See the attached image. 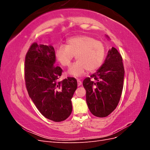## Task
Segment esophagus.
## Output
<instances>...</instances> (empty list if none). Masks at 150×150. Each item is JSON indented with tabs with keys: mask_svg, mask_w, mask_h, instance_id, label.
Wrapping results in <instances>:
<instances>
[{
	"mask_svg": "<svg viewBox=\"0 0 150 150\" xmlns=\"http://www.w3.org/2000/svg\"><path fill=\"white\" fill-rule=\"evenodd\" d=\"M77 81H78V86H79L82 84V82H81V81H80L79 79H77Z\"/></svg>",
	"mask_w": 150,
	"mask_h": 150,
	"instance_id": "34e87169",
	"label": "esophagus"
}]
</instances>
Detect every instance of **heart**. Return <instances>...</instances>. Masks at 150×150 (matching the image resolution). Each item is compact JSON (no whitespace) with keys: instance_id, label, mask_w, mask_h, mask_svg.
I'll return each mask as SVG.
<instances>
[{"instance_id":"heart-1","label":"heart","mask_w":150,"mask_h":150,"mask_svg":"<svg viewBox=\"0 0 150 150\" xmlns=\"http://www.w3.org/2000/svg\"><path fill=\"white\" fill-rule=\"evenodd\" d=\"M106 54L104 44L89 35H79L67 40L66 46L61 45L55 52L57 61L64 67H69L75 56L77 61L68 71L74 77L84 74L86 70L92 72L103 64Z\"/></svg>"}]
</instances>
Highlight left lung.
Listing matches in <instances>:
<instances>
[{"instance_id":"left-lung-1","label":"left lung","mask_w":150,"mask_h":150,"mask_svg":"<svg viewBox=\"0 0 150 150\" xmlns=\"http://www.w3.org/2000/svg\"><path fill=\"white\" fill-rule=\"evenodd\" d=\"M124 75L122 56L112 47L102 66L83 81L86 103L94 116L106 117L115 110L123 88Z\"/></svg>"}]
</instances>
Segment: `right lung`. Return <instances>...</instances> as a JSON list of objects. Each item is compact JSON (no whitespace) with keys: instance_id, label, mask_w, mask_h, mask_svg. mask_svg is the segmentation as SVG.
Returning <instances> with one entry per match:
<instances>
[{"instance_id":"add662e5","label":"right lung","mask_w":150,"mask_h":150,"mask_svg":"<svg viewBox=\"0 0 150 150\" xmlns=\"http://www.w3.org/2000/svg\"><path fill=\"white\" fill-rule=\"evenodd\" d=\"M55 62L51 45L34 42L25 55L24 76L29 97L40 112L50 120L60 122L71 114V99L78 83L74 78L58 81L62 69Z\"/></svg>"}]
</instances>
